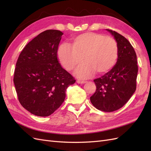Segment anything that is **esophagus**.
I'll return each instance as SVG.
<instances>
[{
	"label": "esophagus",
	"mask_w": 151,
	"mask_h": 151,
	"mask_svg": "<svg viewBox=\"0 0 151 151\" xmlns=\"http://www.w3.org/2000/svg\"><path fill=\"white\" fill-rule=\"evenodd\" d=\"M76 82H77L78 84H85V83H86V81H79V80H78V81H76Z\"/></svg>",
	"instance_id": "obj_1"
}]
</instances>
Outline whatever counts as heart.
Masks as SVG:
<instances>
[{
	"instance_id": "heart-1",
	"label": "heart",
	"mask_w": 151,
	"mask_h": 151,
	"mask_svg": "<svg viewBox=\"0 0 151 151\" xmlns=\"http://www.w3.org/2000/svg\"><path fill=\"white\" fill-rule=\"evenodd\" d=\"M60 62L67 70H72L82 62L84 65L76 70V75L86 78L95 72L104 74L115 65L118 56L116 41L110 36L86 32L74 38L72 47L64 43L58 52Z\"/></svg>"
}]
</instances>
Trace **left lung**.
<instances>
[{
    "label": "left lung",
    "instance_id": "left-lung-1",
    "mask_svg": "<svg viewBox=\"0 0 151 151\" xmlns=\"http://www.w3.org/2000/svg\"><path fill=\"white\" fill-rule=\"evenodd\" d=\"M106 30L117 43V60L110 71L94 80L97 89L90 101L98 110L111 112L123 107L135 92L138 67L136 52L129 41L116 32Z\"/></svg>",
    "mask_w": 151,
    "mask_h": 151
}]
</instances>
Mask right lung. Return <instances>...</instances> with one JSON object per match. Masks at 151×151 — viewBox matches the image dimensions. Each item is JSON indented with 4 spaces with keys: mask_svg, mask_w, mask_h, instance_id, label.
Returning a JSON list of instances; mask_svg holds the SVG:
<instances>
[{
    "mask_svg": "<svg viewBox=\"0 0 151 151\" xmlns=\"http://www.w3.org/2000/svg\"><path fill=\"white\" fill-rule=\"evenodd\" d=\"M63 33L47 30L30 41L16 63L14 82L19 101L31 114L47 117L63 102L75 79L62 68L57 52Z\"/></svg>",
    "mask_w": 151,
    "mask_h": 151,
    "instance_id": "obj_1",
    "label": "right lung"
}]
</instances>
